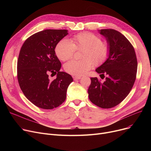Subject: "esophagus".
<instances>
[{"label": "esophagus", "mask_w": 151, "mask_h": 151, "mask_svg": "<svg viewBox=\"0 0 151 151\" xmlns=\"http://www.w3.org/2000/svg\"><path fill=\"white\" fill-rule=\"evenodd\" d=\"M81 76H73V80H80V79H81Z\"/></svg>", "instance_id": "esophagus-1"}]
</instances>
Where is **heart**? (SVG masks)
<instances>
[{
    "label": "heart",
    "instance_id": "b5f03b06",
    "mask_svg": "<svg viewBox=\"0 0 151 151\" xmlns=\"http://www.w3.org/2000/svg\"><path fill=\"white\" fill-rule=\"evenodd\" d=\"M71 42L63 38L58 42L55 48L58 58L66 61L72 58L76 50H83L81 60H73L64 65V70L68 73L80 76L90 70L94 64L99 65L108 58L110 52L109 44L101 41L100 36L89 32H84L74 35Z\"/></svg>",
    "mask_w": 151,
    "mask_h": 151
}]
</instances>
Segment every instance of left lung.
Segmentation results:
<instances>
[{"mask_svg": "<svg viewBox=\"0 0 151 151\" xmlns=\"http://www.w3.org/2000/svg\"><path fill=\"white\" fill-rule=\"evenodd\" d=\"M110 46L107 60L96 71L104 83L91 78L88 89L89 98L94 105L101 108L117 106L128 96L137 77L138 62L134 49L124 35L114 29H101Z\"/></svg>", "mask_w": 151, "mask_h": 151, "instance_id": "obj_1", "label": "left lung"}]
</instances>
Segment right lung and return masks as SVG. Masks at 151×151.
<instances>
[{"mask_svg": "<svg viewBox=\"0 0 151 151\" xmlns=\"http://www.w3.org/2000/svg\"><path fill=\"white\" fill-rule=\"evenodd\" d=\"M65 29H46L29 37L23 43L17 62V78L26 97L38 108L51 109L66 99L71 76L60 71L55 47L67 34ZM50 74L57 78L50 81Z\"/></svg>", "mask_w": 151, "mask_h": 151, "instance_id": "add662e5", "label": "right lung"}]
</instances>
